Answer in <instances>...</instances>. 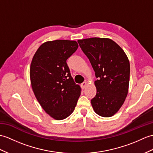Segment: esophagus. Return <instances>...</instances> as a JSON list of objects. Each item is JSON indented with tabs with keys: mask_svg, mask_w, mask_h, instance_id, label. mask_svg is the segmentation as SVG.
Segmentation results:
<instances>
[{
	"mask_svg": "<svg viewBox=\"0 0 153 153\" xmlns=\"http://www.w3.org/2000/svg\"><path fill=\"white\" fill-rule=\"evenodd\" d=\"M87 82H83V83H81V88H83V89H84V88L87 87Z\"/></svg>",
	"mask_w": 153,
	"mask_h": 153,
	"instance_id": "esophagus-1",
	"label": "esophagus"
}]
</instances>
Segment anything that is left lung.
Listing matches in <instances>:
<instances>
[{
	"mask_svg": "<svg viewBox=\"0 0 153 153\" xmlns=\"http://www.w3.org/2000/svg\"><path fill=\"white\" fill-rule=\"evenodd\" d=\"M89 59L98 78L97 94L91 100L95 113L114 115L124 104L128 91L130 62L123 49L109 38H90L77 41Z\"/></svg>",
	"mask_w": 153,
	"mask_h": 153,
	"instance_id": "obj_1",
	"label": "left lung"
}]
</instances>
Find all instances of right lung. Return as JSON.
I'll list each match as a JSON object with an SVG mask.
<instances>
[{
  "instance_id": "add662e5",
  "label": "right lung",
  "mask_w": 153,
  "mask_h": 153,
  "mask_svg": "<svg viewBox=\"0 0 153 153\" xmlns=\"http://www.w3.org/2000/svg\"><path fill=\"white\" fill-rule=\"evenodd\" d=\"M78 48L74 40L46 42L37 49L30 67L34 94L44 111L56 120L72 114L81 87L71 76L66 60Z\"/></svg>"
}]
</instances>
